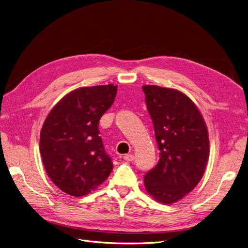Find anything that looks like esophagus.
<instances>
[{
	"mask_svg": "<svg viewBox=\"0 0 248 248\" xmlns=\"http://www.w3.org/2000/svg\"><path fill=\"white\" fill-rule=\"evenodd\" d=\"M124 159L125 161H127V162H131V161H133L135 159V157H134L133 154H126V155L124 156Z\"/></svg>",
	"mask_w": 248,
	"mask_h": 248,
	"instance_id": "34e87169",
	"label": "esophagus"
}]
</instances>
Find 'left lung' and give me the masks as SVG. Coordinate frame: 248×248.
Returning a JSON list of instances; mask_svg holds the SVG:
<instances>
[{
    "mask_svg": "<svg viewBox=\"0 0 248 248\" xmlns=\"http://www.w3.org/2000/svg\"><path fill=\"white\" fill-rule=\"evenodd\" d=\"M142 88L160 151L144 184L157 202L170 204L185 198L204 173L210 154L207 125L186 94L155 85Z\"/></svg>",
    "mask_w": 248,
    "mask_h": 248,
    "instance_id": "obj_1",
    "label": "left lung"
}]
</instances>
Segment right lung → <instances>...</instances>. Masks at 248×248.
<instances>
[{"label":"right lung","instance_id":"1","mask_svg":"<svg viewBox=\"0 0 248 248\" xmlns=\"http://www.w3.org/2000/svg\"><path fill=\"white\" fill-rule=\"evenodd\" d=\"M117 91L112 84L82 87L53 106L40 132V155L51 181L73 197L88 195L113 168L98 123Z\"/></svg>","mask_w":248,"mask_h":248}]
</instances>
